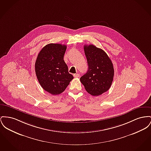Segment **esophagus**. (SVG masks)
I'll list each match as a JSON object with an SVG mask.
<instances>
[{
  "instance_id": "esophagus-1",
  "label": "esophagus",
  "mask_w": 151,
  "mask_h": 151,
  "mask_svg": "<svg viewBox=\"0 0 151 151\" xmlns=\"http://www.w3.org/2000/svg\"><path fill=\"white\" fill-rule=\"evenodd\" d=\"M73 76H74V78H77L80 76V75L79 73H75V74H73Z\"/></svg>"
}]
</instances>
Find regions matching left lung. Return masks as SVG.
Here are the masks:
<instances>
[{
    "mask_svg": "<svg viewBox=\"0 0 151 151\" xmlns=\"http://www.w3.org/2000/svg\"><path fill=\"white\" fill-rule=\"evenodd\" d=\"M84 50L88 68L80 81L89 94L100 95L111 87L114 76L113 64L107 54L94 45H85Z\"/></svg>",
    "mask_w": 151,
    "mask_h": 151,
    "instance_id": "left-lung-1",
    "label": "left lung"
}]
</instances>
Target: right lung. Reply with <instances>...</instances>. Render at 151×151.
Here are the masks:
<instances>
[{"label":"right lung","instance_id":"1","mask_svg":"<svg viewBox=\"0 0 151 151\" xmlns=\"http://www.w3.org/2000/svg\"><path fill=\"white\" fill-rule=\"evenodd\" d=\"M67 45L50 43L45 45L35 62V73L42 87L50 93H62L73 76L64 61Z\"/></svg>","mask_w":151,"mask_h":151}]
</instances>
